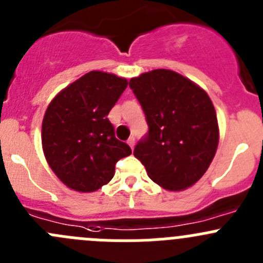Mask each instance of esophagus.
Masks as SVG:
<instances>
[{
  "mask_svg": "<svg viewBox=\"0 0 263 263\" xmlns=\"http://www.w3.org/2000/svg\"><path fill=\"white\" fill-rule=\"evenodd\" d=\"M127 144L130 146V148L133 149L134 148V144H136V138L134 137H130L129 139H127Z\"/></svg>",
  "mask_w": 263,
  "mask_h": 263,
  "instance_id": "1",
  "label": "esophagus"
}]
</instances>
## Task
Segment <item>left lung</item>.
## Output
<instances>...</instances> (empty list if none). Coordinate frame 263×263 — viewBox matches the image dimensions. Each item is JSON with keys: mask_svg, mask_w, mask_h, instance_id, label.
<instances>
[{"mask_svg": "<svg viewBox=\"0 0 263 263\" xmlns=\"http://www.w3.org/2000/svg\"><path fill=\"white\" fill-rule=\"evenodd\" d=\"M129 86L148 125L134 156L162 189L191 187L204 176L218 146V121L211 98L171 69L142 73L130 80Z\"/></svg>", "mask_w": 263, "mask_h": 263, "instance_id": "8db88e82", "label": "left lung"}]
</instances>
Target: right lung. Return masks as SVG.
Listing matches in <instances>:
<instances>
[{
  "label": "right lung",
  "mask_w": 263,
  "mask_h": 263,
  "mask_svg": "<svg viewBox=\"0 0 263 263\" xmlns=\"http://www.w3.org/2000/svg\"><path fill=\"white\" fill-rule=\"evenodd\" d=\"M126 86V79L91 71L50 102L42 120V148L69 189L97 191L114 178L116 162L132 154L107 117Z\"/></svg>",
  "instance_id": "add662e5"
}]
</instances>
